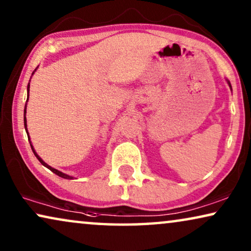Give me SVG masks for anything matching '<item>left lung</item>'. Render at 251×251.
Segmentation results:
<instances>
[{
	"label": "left lung",
	"mask_w": 251,
	"mask_h": 251,
	"mask_svg": "<svg viewBox=\"0 0 251 251\" xmlns=\"http://www.w3.org/2000/svg\"><path fill=\"white\" fill-rule=\"evenodd\" d=\"M227 83H228V85H229V88L232 89V87H231V83H229V81H227Z\"/></svg>",
	"instance_id": "8db88e82"
}]
</instances>
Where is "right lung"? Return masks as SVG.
Listing matches in <instances>:
<instances>
[{
  "label": "right lung",
  "mask_w": 251,
  "mask_h": 251,
  "mask_svg": "<svg viewBox=\"0 0 251 251\" xmlns=\"http://www.w3.org/2000/svg\"><path fill=\"white\" fill-rule=\"evenodd\" d=\"M36 71V70H35ZM34 71V72H35ZM34 72L32 73V75L34 74ZM27 91H28V95L27 96H29V83H28V85H27ZM27 100H28V98H27ZM27 121H26V106H25V109H24V125H25V129H26V132L28 133V131H27V123H26ZM28 140H29V135H28ZM30 147H32V151H33V153H34V155H35L36 157H37V160L40 161L41 163L43 164L44 167H47L48 169L49 170H51L52 171L53 174H56V175H58V176L59 177H61V178H65V179H74V177H72V176H70V175H66V174H64V173H61V171H59V170H57V169H54V168H52V167H50L49 164H47L46 162H44V161L41 159V157L37 155V153L35 152V150H34V147H33V145H32V143H30Z\"/></svg>",
  "instance_id": "1"
}]
</instances>
